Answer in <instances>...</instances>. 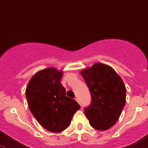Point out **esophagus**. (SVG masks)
I'll return each mask as SVG.
<instances>
[{
  "label": "esophagus",
  "mask_w": 148,
  "mask_h": 148,
  "mask_svg": "<svg viewBox=\"0 0 148 148\" xmlns=\"http://www.w3.org/2000/svg\"><path fill=\"white\" fill-rule=\"evenodd\" d=\"M75 100H76V101H77L78 103H79L80 105H81V102H80V101H79V98H78V97H76V98H75Z\"/></svg>",
  "instance_id": "34e87169"
}]
</instances>
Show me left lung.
Listing matches in <instances>:
<instances>
[{
    "instance_id": "obj_1",
    "label": "left lung",
    "mask_w": 148,
    "mask_h": 148,
    "mask_svg": "<svg viewBox=\"0 0 148 148\" xmlns=\"http://www.w3.org/2000/svg\"><path fill=\"white\" fill-rule=\"evenodd\" d=\"M91 95V103L84 109L90 125L105 131L120 118L125 102L126 88L116 72L107 64L97 62L81 71Z\"/></svg>"
}]
</instances>
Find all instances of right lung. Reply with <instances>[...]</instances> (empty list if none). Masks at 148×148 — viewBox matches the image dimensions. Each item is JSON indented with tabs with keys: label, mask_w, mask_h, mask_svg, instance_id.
Here are the masks:
<instances>
[{
	"label": "right lung",
	"mask_w": 148,
	"mask_h": 148,
	"mask_svg": "<svg viewBox=\"0 0 148 148\" xmlns=\"http://www.w3.org/2000/svg\"><path fill=\"white\" fill-rule=\"evenodd\" d=\"M63 73L54 67L39 71L32 76L25 90L30 112L42 127L58 133L70 125L73 115L81 108L65 95L60 80Z\"/></svg>",
	"instance_id": "obj_1"
}]
</instances>
